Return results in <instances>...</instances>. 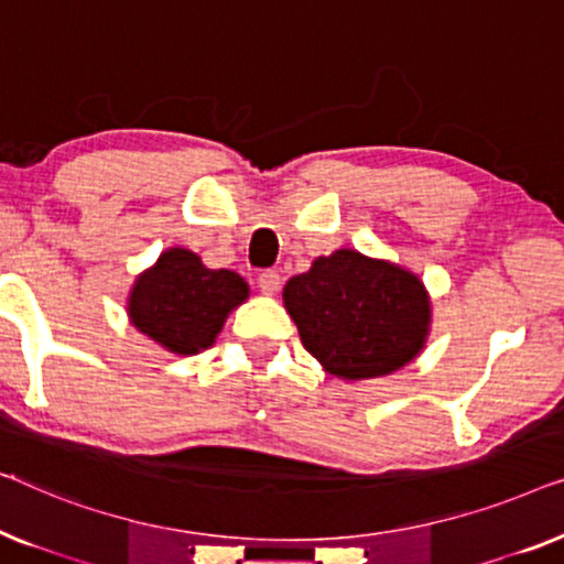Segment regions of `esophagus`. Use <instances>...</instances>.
<instances>
[{"label":"esophagus","instance_id":"1","mask_svg":"<svg viewBox=\"0 0 564 564\" xmlns=\"http://www.w3.org/2000/svg\"><path fill=\"white\" fill-rule=\"evenodd\" d=\"M258 285H260V291L271 296V293H275V291L281 289V275L275 273V271H263V273L258 275Z\"/></svg>","mask_w":564,"mask_h":564}]
</instances>
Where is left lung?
I'll return each mask as SVG.
<instances>
[{
  "label": "left lung",
  "instance_id": "8db88e82",
  "mask_svg": "<svg viewBox=\"0 0 564 564\" xmlns=\"http://www.w3.org/2000/svg\"><path fill=\"white\" fill-rule=\"evenodd\" d=\"M283 304L306 350L345 380L401 370L424 350L432 322L419 275L347 248L293 275Z\"/></svg>",
  "mask_w": 564,
  "mask_h": 564
}]
</instances>
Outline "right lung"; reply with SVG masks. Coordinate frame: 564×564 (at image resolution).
<instances>
[{"label":"right lung","mask_w":564,"mask_h":564,"mask_svg":"<svg viewBox=\"0 0 564 564\" xmlns=\"http://www.w3.org/2000/svg\"><path fill=\"white\" fill-rule=\"evenodd\" d=\"M250 296L235 271H212L192 250H165L153 268L138 275L127 314L142 335L169 352L196 355L214 345L227 314Z\"/></svg>","instance_id":"obj_1"}]
</instances>
